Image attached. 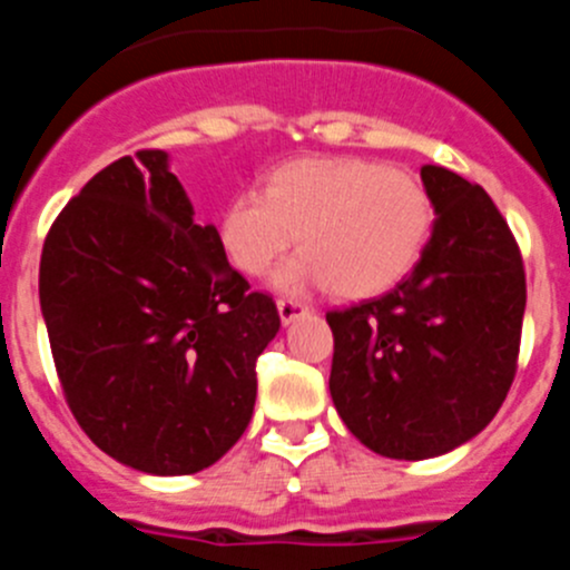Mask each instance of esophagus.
<instances>
[{"instance_id": "esophagus-1", "label": "esophagus", "mask_w": 570, "mask_h": 570, "mask_svg": "<svg viewBox=\"0 0 570 570\" xmlns=\"http://www.w3.org/2000/svg\"><path fill=\"white\" fill-rule=\"evenodd\" d=\"M276 308H279V320L285 322V325L308 314V305L299 299H276Z\"/></svg>"}]
</instances>
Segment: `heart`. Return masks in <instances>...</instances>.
<instances>
[{"mask_svg":"<svg viewBox=\"0 0 570 570\" xmlns=\"http://www.w3.org/2000/svg\"><path fill=\"white\" fill-rule=\"evenodd\" d=\"M431 228L434 199L411 170L365 156H311L279 165L262 194H236L219 216V242L230 265L262 276L299 239L276 285H331L336 296L360 299L394 288Z\"/></svg>","mask_w":570,"mask_h":570,"instance_id":"obj_1","label":"heart"}]
</instances>
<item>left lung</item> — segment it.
<instances>
[{"label": "left lung", "mask_w": 570, "mask_h": 570, "mask_svg": "<svg viewBox=\"0 0 570 570\" xmlns=\"http://www.w3.org/2000/svg\"><path fill=\"white\" fill-rule=\"evenodd\" d=\"M436 223L422 259L376 299L325 314L331 396L347 431L391 460H428L476 436L517 376L525 265L480 185L422 168Z\"/></svg>", "instance_id": "left-lung-1"}]
</instances>
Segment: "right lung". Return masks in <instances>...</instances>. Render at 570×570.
I'll return each mask as SVG.
<instances>
[{
    "mask_svg": "<svg viewBox=\"0 0 570 570\" xmlns=\"http://www.w3.org/2000/svg\"><path fill=\"white\" fill-rule=\"evenodd\" d=\"M39 302L65 402L108 456L179 476L245 434L279 311L194 223L165 150L116 159L65 205Z\"/></svg>",
    "mask_w": 570,
    "mask_h": 570,
    "instance_id": "obj_1",
    "label": "right lung"
}]
</instances>
